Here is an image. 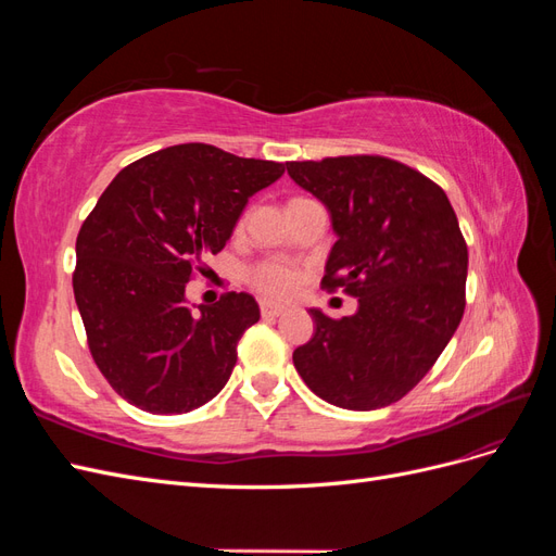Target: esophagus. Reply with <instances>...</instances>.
Here are the masks:
<instances>
[{
	"mask_svg": "<svg viewBox=\"0 0 556 556\" xmlns=\"http://www.w3.org/2000/svg\"><path fill=\"white\" fill-rule=\"evenodd\" d=\"M260 308H262L264 317H278V315H282L285 311H288V306L276 304V301H262Z\"/></svg>",
	"mask_w": 556,
	"mask_h": 556,
	"instance_id": "obj_1",
	"label": "esophagus"
}]
</instances>
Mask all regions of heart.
Here are the masks:
<instances>
[{"mask_svg":"<svg viewBox=\"0 0 556 556\" xmlns=\"http://www.w3.org/2000/svg\"><path fill=\"white\" fill-rule=\"evenodd\" d=\"M250 282L255 285V288L264 294H271V296H285L290 294L296 282H299V274L296 268L288 262H278V260H268L257 264L255 268L250 271Z\"/></svg>","mask_w":556,"mask_h":556,"instance_id":"1","label":"heart"}]
</instances>
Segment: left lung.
Segmentation results:
<instances>
[{
  "instance_id": "8db88e82",
  "label": "left lung",
  "mask_w": 556,
  "mask_h": 556,
  "mask_svg": "<svg viewBox=\"0 0 556 556\" xmlns=\"http://www.w3.org/2000/svg\"><path fill=\"white\" fill-rule=\"evenodd\" d=\"M288 174L323 201L336 233L323 285L359 296L343 319L308 311L315 333L294 350L296 371L331 406H390L462 323L468 250L457 215L439 185L387 157L288 162Z\"/></svg>"
}]
</instances>
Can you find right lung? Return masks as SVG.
<instances>
[{"label":"right lung","mask_w":556,"mask_h":556,"mask_svg":"<svg viewBox=\"0 0 556 556\" xmlns=\"http://www.w3.org/2000/svg\"><path fill=\"white\" fill-rule=\"evenodd\" d=\"M282 174L278 162L182 143L129 164L99 197L76 239L74 296L94 364L131 406L190 413L227 384L257 301L190 304L185 285Z\"/></svg>","instance_id":"right-lung-1"}]
</instances>
